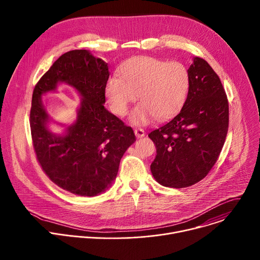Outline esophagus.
Masks as SVG:
<instances>
[{"label":"esophagus","instance_id":"1","mask_svg":"<svg viewBox=\"0 0 260 260\" xmlns=\"http://www.w3.org/2000/svg\"><path fill=\"white\" fill-rule=\"evenodd\" d=\"M145 131L143 128H135V135L137 138H143L145 136Z\"/></svg>","mask_w":260,"mask_h":260}]
</instances>
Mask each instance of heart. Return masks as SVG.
<instances>
[{
  "instance_id": "obj_1",
  "label": "heart",
  "mask_w": 260,
  "mask_h": 260,
  "mask_svg": "<svg viewBox=\"0 0 260 260\" xmlns=\"http://www.w3.org/2000/svg\"><path fill=\"white\" fill-rule=\"evenodd\" d=\"M119 75L108 80L106 95L111 110L118 116L127 114L129 105L138 95L141 102L129 117L134 124H146L153 117L168 119L186 102L189 72L180 61L136 56L120 67Z\"/></svg>"
}]
</instances>
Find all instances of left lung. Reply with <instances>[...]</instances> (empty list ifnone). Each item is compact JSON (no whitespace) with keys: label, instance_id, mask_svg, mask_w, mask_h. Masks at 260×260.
<instances>
[{"label":"left lung","instance_id":"left-lung-1","mask_svg":"<svg viewBox=\"0 0 260 260\" xmlns=\"http://www.w3.org/2000/svg\"><path fill=\"white\" fill-rule=\"evenodd\" d=\"M188 72L189 91L180 113L148 135L156 147L151 173L172 188L191 186L208 175L229 131L228 96L215 71L194 57Z\"/></svg>","mask_w":260,"mask_h":260}]
</instances>
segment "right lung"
I'll use <instances>...</instances> for the list:
<instances>
[{"mask_svg": "<svg viewBox=\"0 0 260 260\" xmlns=\"http://www.w3.org/2000/svg\"><path fill=\"white\" fill-rule=\"evenodd\" d=\"M110 73L108 63L88 50L59 56L36 84L29 125L34 149L42 170L60 188L95 197L114 182L120 159L136 142L134 131L104 107ZM67 83L82 95L77 121L60 136L47 127L50 119L41 96Z\"/></svg>", "mask_w": 260, "mask_h": 260, "instance_id": "1", "label": "right lung"}]
</instances>
